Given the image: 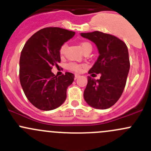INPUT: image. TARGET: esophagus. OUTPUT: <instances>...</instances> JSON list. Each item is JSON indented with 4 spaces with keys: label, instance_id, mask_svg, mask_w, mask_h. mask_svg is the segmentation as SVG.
I'll return each mask as SVG.
<instances>
[{
    "label": "esophagus",
    "instance_id": "obj_1",
    "mask_svg": "<svg viewBox=\"0 0 151 151\" xmlns=\"http://www.w3.org/2000/svg\"><path fill=\"white\" fill-rule=\"evenodd\" d=\"M80 77V76L79 75V74H75V75H74V79H75V80H77V79L79 78Z\"/></svg>",
    "mask_w": 151,
    "mask_h": 151
}]
</instances>
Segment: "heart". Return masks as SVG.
<instances>
[{
  "mask_svg": "<svg viewBox=\"0 0 151 151\" xmlns=\"http://www.w3.org/2000/svg\"><path fill=\"white\" fill-rule=\"evenodd\" d=\"M92 47L91 46V44H89L88 42H83V43H82L81 45H80V47H81L82 50H84L85 48H87V47ZM66 45L65 44V45H62L61 47H60V54L61 55H63L64 54L65 51H66ZM82 67L83 66H81V65H79V64H77V63H69L68 64V68L71 70H72V71H80V70L82 69Z\"/></svg>",
  "mask_w": 151,
  "mask_h": 151,
  "instance_id": "obj_1",
  "label": "heart"
}]
</instances>
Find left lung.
Masks as SVG:
<instances>
[{"label": "left lung", "instance_id": "obj_1", "mask_svg": "<svg viewBox=\"0 0 151 151\" xmlns=\"http://www.w3.org/2000/svg\"><path fill=\"white\" fill-rule=\"evenodd\" d=\"M80 35L93 42L99 53L89 73L101 74L99 80L88 77L84 99L95 109H108L118 101L126 85L130 68L128 48L121 39L102 32Z\"/></svg>", "mask_w": 151, "mask_h": 151}]
</instances>
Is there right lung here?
<instances>
[{
	"instance_id": "right-lung-1",
	"label": "right lung",
	"mask_w": 151,
	"mask_h": 151,
	"mask_svg": "<svg viewBox=\"0 0 151 151\" xmlns=\"http://www.w3.org/2000/svg\"><path fill=\"white\" fill-rule=\"evenodd\" d=\"M75 35L60 28L39 30L27 41L19 59V81L28 101L41 110L56 109L66 99L74 74L55 76L51 69L60 62V49Z\"/></svg>"
}]
</instances>
